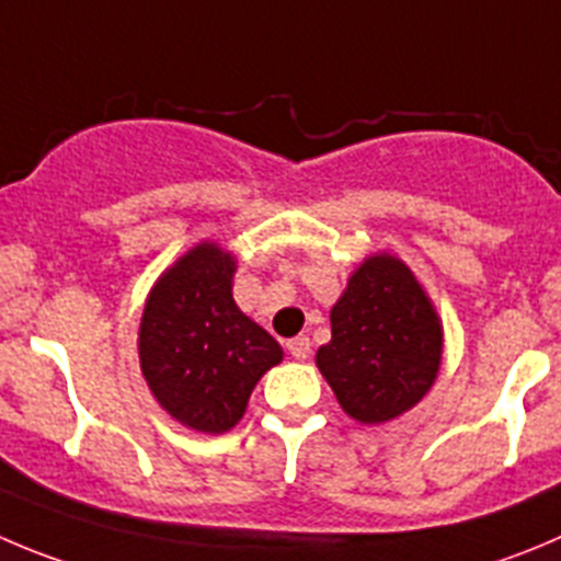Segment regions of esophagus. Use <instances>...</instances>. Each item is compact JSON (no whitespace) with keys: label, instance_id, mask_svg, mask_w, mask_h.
<instances>
[{"label":"esophagus","instance_id":"34e87169","mask_svg":"<svg viewBox=\"0 0 561 561\" xmlns=\"http://www.w3.org/2000/svg\"><path fill=\"white\" fill-rule=\"evenodd\" d=\"M287 352H290L296 359H307V357H310V352H312L310 337H307V334H298V337L287 340Z\"/></svg>","mask_w":561,"mask_h":561}]
</instances>
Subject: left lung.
<instances>
[{"label": "left lung", "mask_w": 561, "mask_h": 561, "mask_svg": "<svg viewBox=\"0 0 561 561\" xmlns=\"http://www.w3.org/2000/svg\"><path fill=\"white\" fill-rule=\"evenodd\" d=\"M439 354L443 329L426 293L401 260L376 254L332 307V340L316 363L348 415L385 423L426 396Z\"/></svg>", "instance_id": "obj_1"}]
</instances>
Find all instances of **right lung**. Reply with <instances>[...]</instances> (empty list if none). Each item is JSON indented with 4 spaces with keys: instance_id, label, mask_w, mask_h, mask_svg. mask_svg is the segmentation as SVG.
<instances>
[{
    "instance_id": "obj_1",
    "label": "right lung",
    "mask_w": 561,
    "mask_h": 561,
    "mask_svg": "<svg viewBox=\"0 0 561 561\" xmlns=\"http://www.w3.org/2000/svg\"><path fill=\"white\" fill-rule=\"evenodd\" d=\"M234 260L216 243L187 251L160 276L140 321V368L169 415L221 434L243 417L260 376L282 359L232 298Z\"/></svg>"
}]
</instances>
